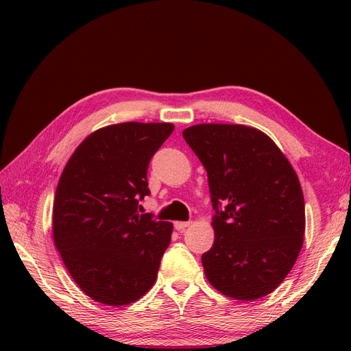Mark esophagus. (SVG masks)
<instances>
[{
	"label": "esophagus",
	"mask_w": 351,
	"mask_h": 351,
	"mask_svg": "<svg viewBox=\"0 0 351 351\" xmlns=\"http://www.w3.org/2000/svg\"><path fill=\"white\" fill-rule=\"evenodd\" d=\"M192 226V222L190 221H176L174 222V227H176V230H184V228H187V227H190Z\"/></svg>",
	"instance_id": "obj_1"
}]
</instances>
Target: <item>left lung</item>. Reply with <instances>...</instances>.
<instances>
[{"label":"left lung","instance_id":"8db88e82","mask_svg":"<svg viewBox=\"0 0 351 351\" xmlns=\"http://www.w3.org/2000/svg\"><path fill=\"white\" fill-rule=\"evenodd\" d=\"M183 137L206 169L215 209L214 244L202 254L206 280L231 299H261L284 281L303 246L299 177L254 127L205 123L187 127Z\"/></svg>","mask_w":351,"mask_h":351}]
</instances>
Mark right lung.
I'll list each match as a JSON object with an SVG mask.
<instances>
[{
	"label": "right lung",
	"mask_w": 351,
	"mask_h": 351,
	"mask_svg": "<svg viewBox=\"0 0 351 351\" xmlns=\"http://www.w3.org/2000/svg\"><path fill=\"white\" fill-rule=\"evenodd\" d=\"M171 123H120L90 133L62 169L52 237L69 274L92 300L120 307L156 281L173 224L137 212L147 165Z\"/></svg>",
	"instance_id": "obj_1"
}]
</instances>
